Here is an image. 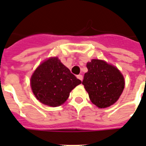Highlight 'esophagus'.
Segmentation results:
<instances>
[{"mask_svg": "<svg viewBox=\"0 0 146 146\" xmlns=\"http://www.w3.org/2000/svg\"><path fill=\"white\" fill-rule=\"evenodd\" d=\"M77 79H79V80H81V81H82L83 80V76L82 75H80V74H79V75H77Z\"/></svg>", "mask_w": 146, "mask_h": 146, "instance_id": "1", "label": "esophagus"}]
</instances>
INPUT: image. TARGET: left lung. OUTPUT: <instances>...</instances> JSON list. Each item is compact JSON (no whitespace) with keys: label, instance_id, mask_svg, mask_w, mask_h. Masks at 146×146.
Wrapping results in <instances>:
<instances>
[{"label":"left lung","instance_id":"obj_1","mask_svg":"<svg viewBox=\"0 0 146 146\" xmlns=\"http://www.w3.org/2000/svg\"><path fill=\"white\" fill-rule=\"evenodd\" d=\"M87 67L88 71L84 74L82 84L90 101L100 108L115 103L124 89L122 73L117 67L99 59L88 62Z\"/></svg>","mask_w":146,"mask_h":146}]
</instances>
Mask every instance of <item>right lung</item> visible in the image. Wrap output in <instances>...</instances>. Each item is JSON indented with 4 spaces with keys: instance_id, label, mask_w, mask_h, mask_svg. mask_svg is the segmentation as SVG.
<instances>
[{
    "instance_id": "1",
    "label": "right lung",
    "mask_w": 146,
    "mask_h": 146,
    "mask_svg": "<svg viewBox=\"0 0 146 146\" xmlns=\"http://www.w3.org/2000/svg\"><path fill=\"white\" fill-rule=\"evenodd\" d=\"M81 83L58 58L43 62L31 77V88L35 97L51 107L62 105L71 90Z\"/></svg>"
}]
</instances>
